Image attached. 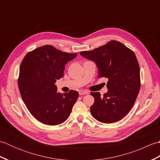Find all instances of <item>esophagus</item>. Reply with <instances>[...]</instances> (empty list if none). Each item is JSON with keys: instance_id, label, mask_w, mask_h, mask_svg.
Here are the masks:
<instances>
[{"instance_id": "esophagus-1", "label": "esophagus", "mask_w": 160, "mask_h": 160, "mask_svg": "<svg viewBox=\"0 0 160 160\" xmlns=\"http://www.w3.org/2000/svg\"><path fill=\"white\" fill-rule=\"evenodd\" d=\"M89 92L88 91L86 90H80L79 91V95L80 96H82V95H87V94H89Z\"/></svg>"}]
</instances>
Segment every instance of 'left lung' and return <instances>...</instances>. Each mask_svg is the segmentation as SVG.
I'll return each mask as SVG.
<instances>
[{
  "label": "left lung",
  "instance_id": "left-lung-1",
  "mask_svg": "<svg viewBox=\"0 0 160 160\" xmlns=\"http://www.w3.org/2000/svg\"><path fill=\"white\" fill-rule=\"evenodd\" d=\"M80 54L97 64L98 77L108 78V91L91 92L92 116L102 123L123 118L133 107L140 89V66L135 54L122 42L111 40L98 48Z\"/></svg>",
  "mask_w": 160,
  "mask_h": 160
}]
</instances>
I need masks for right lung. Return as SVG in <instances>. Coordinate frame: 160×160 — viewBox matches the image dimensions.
Instances as JSON below:
<instances>
[{
  "label": "right lung",
  "mask_w": 160,
  "mask_h": 160,
  "mask_svg": "<svg viewBox=\"0 0 160 160\" xmlns=\"http://www.w3.org/2000/svg\"><path fill=\"white\" fill-rule=\"evenodd\" d=\"M77 55L45 45L24 57L18 80L19 91L29 111L42 123L55 126L69 117L79 93L74 90L58 93L55 83L63 77L64 65Z\"/></svg>",
  "instance_id": "obj_1"
}]
</instances>
